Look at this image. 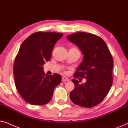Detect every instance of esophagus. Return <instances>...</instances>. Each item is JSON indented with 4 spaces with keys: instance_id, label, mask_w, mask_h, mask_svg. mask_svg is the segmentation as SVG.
Wrapping results in <instances>:
<instances>
[{
    "instance_id": "1",
    "label": "esophagus",
    "mask_w": 128,
    "mask_h": 128,
    "mask_svg": "<svg viewBox=\"0 0 128 128\" xmlns=\"http://www.w3.org/2000/svg\"><path fill=\"white\" fill-rule=\"evenodd\" d=\"M69 79L67 77H65V76H63L62 77V81L65 82V81H68Z\"/></svg>"
}]
</instances>
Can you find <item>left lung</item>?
I'll use <instances>...</instances> for the list:
<instances>
[{
  "label": "left lung",
  "instance_id": "1",
  "mask_svg": "<svg viewBox=\"0 0 128 128\" xmlns=\"http://www.w3.org/2000/svg\"><path fill=\"white\" fill-rule=\"evenodd\" d=\"M67 38L77 46L84 55L74 76L86 79V83L82 84L72 80L75 88L70 95L71 101L85 108L96 106L103 101L112 86V56L104 41L93 34L78 32Z\"/></svg>",
  "mask_w": 128,
  "mask_h": 128
}]
</instances>
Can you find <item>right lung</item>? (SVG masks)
Segmentation results:
<instances>
[{"label": "right lung", "mask_w": 128, "mask_h": 128, "mask_svg": "<svg viewBox=\"0 0 128 128\" xmlns=\"http://www.w3.org/2000/svg\"><path fill=\"white\" fill-rule=\"evenodd\" d=\"M62 36L38 32L30 35L20 47L13 66L14 83L20 96L30 104L49 102L54 88L60 83V75H45L42 66L50 60L55 44Z\"/></svg>", "instance_id": "add662e5"}]
</instances>
